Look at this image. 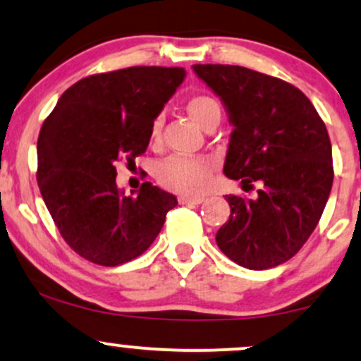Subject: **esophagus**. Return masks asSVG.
<instances>
[{
	"label": "esophagus",
	"mask_w": 361,
	"mask_h": 361,
	"mask_svg": "<svg viewBox=\"0 0 361 361\" xmlns=\"http://www.w3.org/2000/svg\"><path fill=\"white\" fill-rule=\"evenodd\" d=\"M204 200L205 198L200 197V195H181V197H178V202H180V204H190V205H198Z\"/></svg>",
	"instance_id": "1"
}]
</instances>
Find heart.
Instances as JSON below:
<instances>
[{
  "instance_id": "heart-1",
  "label": "heart",
  "mask_w": 361,
  "mask_h": 361,
  "mask_svg": "<svg viewBox=\"0 0 361 361\" xmlns=\"http://www.w3.org/2000/svg\"><path fill=\"white\" fill-rule=\"evenodd\" d=\"M186 109H188L195 122L200 123L202 127L205 126L210 117L221 114L219 103L212 97H207V94H197V97L190 98L188 103H186ZM159 130L161 117H157L152 122V137H157ZM210 168H212V163L207 157L175 154L157 164L156 178L166 188L176 190V192L181 193H197L207 185Z\"/></svg>"
}]
</instances>
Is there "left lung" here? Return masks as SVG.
I'll use <instances>...</instances> for the list:
<instances>
[{
	"label": "left lung",
	"instance_id": "left-lung-1",
	"mask_svg": "<svg viewBox=\"0 0 361 361\" xmlns=\"http://www.w3.org/2000/svg\"><path fill=\"white\" fill-rule=\"evenodd\" d=\"M193 71L226 106L231 132L224 173L243 188L261 183L258 197L226 195L231 215L215 241L247 270L288 261L316 229L333 186V151L314 105L290 82L224 64Z\"/></svg>",
	"mask_w": 361,
	"mask_h": 361
}]
</instances>
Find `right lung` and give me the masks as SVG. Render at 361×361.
Masks as SVG:
<instances>
[{"mask_svg":"<svg viewBox=\"0 0 361 361\" xmlns=\"http://www.w3.org/2000/svg\"><path fill=\"white\" fill-rule=\"evenodd\" d=\"M183 68L134 66L93 74L62 93L37 140V181L64 241L102 267L137 258L163 229L175 195L146 181L115 183V161L146 152L151 128L185 80Z\"/></svg>","mask_w":361,"mask_h":361,"instance_id":"right-lung-1","label":"right lung"}]
</instances>
